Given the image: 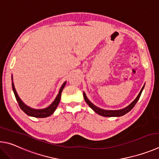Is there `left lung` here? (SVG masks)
Segmentation results:
<instances>
[{"instance_id": "8db88e82", "label": "left lung", "mask_w": 159, "mask_h": 159, "mask_svg": "<svg viewBox=\"0 0 159 159\" xmlns=\"http://www.w3.org/2000/svg\"><path fill=\"white\" fill-rule=\"evenodd\" d=\"M144 87V85L143 86V88H142L141 91L138 94V96L136 97V98L131 102V103H130L129 105H128L126 107L124 108V109L119 110H105L101 109V108L96 107V105H94L92 102L89 101V100L87 98V97L86 96L84 92L83 93V94H84V98L85 101L88 104L89 106L91 109L94 111V112H96L97 114H98L99 115H101L102 116H109V117H111V116H121L126 115V113L130 112V111L133 109V107H134L135 104L137 103L139 98H140L142 91H143Z\"/></svg>"}]
</instances>
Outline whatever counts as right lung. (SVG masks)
<instances>
[{"mask_svg":"<svg viewBox=\"0 0 159 159\" xmlns=\"http://www.w3.org/2000/svg\"><path fill=\"white\" fill-rule=\"evenodd\" d=\"M66 84V82H64L63 85L61 86V87L59 90V92H58V94L57 96V97H56L55 100L53 101L52 103L50 105L49 107L44 108V109H40V110L33 109V108H30L29 106H27V105H25L24 102H22L20 98L19 97L17 93H16V89L15 88V85H14L13 82H12V90L14 91V93H15L16 100L18 102L19 107H20L21 109L23 110L27 115L33 116V117H37V118H44L52 115V114L54 112L56 109H57V106L58 105V104H59L61 93H62L63 88L65 87Z\"/></svg>","mask_w":159,"mask_h":159,"instance_id":"add662e5","label":"right lung"}]
</instances>
